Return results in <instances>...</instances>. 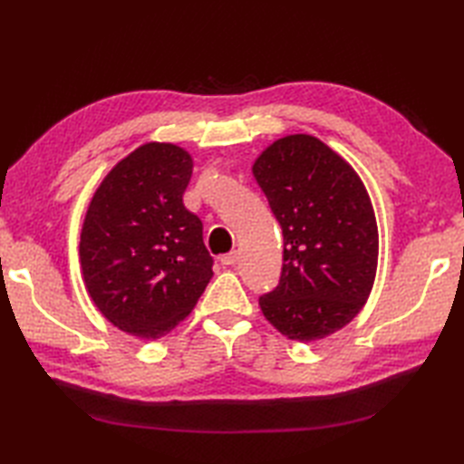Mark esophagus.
Returning a JSON list of instances; mask_svg holds the SVG:
<instances>
[{"instance_id":"34e87169","label":"esophagus","mask_w":464,"mask_h":464,"mask_svg":"<svg viewBox=\"0 0 464 464\" xmlns=\"http://www.w3.org/2000/svg\"><path fill=\"white\" fill-rule=\"evenodd\" d=\"M235 263H237V251H231L221 257V265H225V267H231Z\"/></svg>"}]
</instances>
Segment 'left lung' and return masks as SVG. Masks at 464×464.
Segmentation results:
<instances>
[{"label": "left lung", "instance_id": "obj_1", "mask_svg": "<svg viewBox=\"0 0 464 464\" xmlns=\"http://www.w3.org/2000/svg\"><path fill=\"white\" fill-rule=\"evenodd\" d=\"M283 229L279 285L259 297L275 329L317 341L343 329L367 303L379 233L369 193L353 167L313 135H287L253 163Z\"/></svg>", "mask_w": 464, "mask_h": 464}]
</instances>
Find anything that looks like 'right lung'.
<instances>
[{
    "label": "right lung",
    "mask_w": 464,
    "mask_h": 464,
    "mask_svg": "<svg viewBox=\"0 0 464 464\" xmlns=\"http://www.w3.org/2000/svg\"><path fill=\"white\" fill-rule=\"evenodd\" d=\"M193 160L173 143L137 147L105 175L87 207L80 261L85 289L117 329L161 339L213 277L203 223L185 209Z\"/></svg>",
    "instance_id": "obj_1"
}]
</instances>
